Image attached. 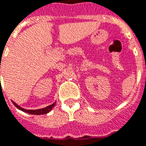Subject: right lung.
Masks as SVG:
<instances>
[{"mask_svg":"<svg viewBox=\"0 0 146 146\" xmlns=\"http://www.w3.org/2000/svg\"><path fill=\"white\" fill-rule=\"evenodd\" d=\"M13 104L16 106L18 109H20L21 110L22 112H27V113H30V114H33V115H43V114H46L48 112H50L51 109H52L54 106L55 105V103H54L52 104H50V105H49L47 107L44 108H41V109H37V110H27V109H25V108H22L21 107H20L19 105H17L16 103L13 102V101H12Z\"/></svg>","mask_w":146,"mask_h":146,"instance_id":"right-lung-1","label":"right lung"}]
</instances>
